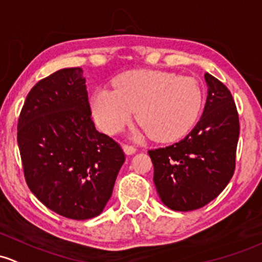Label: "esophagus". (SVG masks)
I'll use <instances>...</instances> for the list:
<instances>
[{
	"label": "esophagus",
	"mask_w": 262,
	"mask_h": 262,
	"mask_svg": "<svg viewBox=\"0 0 262 262\" xmlns=\"http://www.w3.org/2000/svg\"><path fill=\"white\" fill-rule=\"evenodd\" d=\"M123 148H124V152L126 154H134L137 152V148L132 144H124Z\"/></svg>",
	"instance_id": "esophagus-1"
}]
</instances>
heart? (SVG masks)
<instances>
[{
    "label": "heart",
    "mask_w": 262,
    "mask_h": 262,
    "mask_svg": "<svg viewBox=\"0 0 262 262\" xmlns=\"http://www.w3.org/2000/svg\"><path fill=\"white\" fill-rule=\"evenodd\" d=\"M203 103L200 82L191 76L157 70L129 71L115 79L114 90L93 94V114L99 128L115 134L137 110L140 122L137 136L150 134L159 142L183 136L197 120Z\"/></svg>",
    "instance_id": "1"
}]
</instances>
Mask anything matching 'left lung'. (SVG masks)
Returning a JSON list of instances; mask_svg holds the SVG:
<instances>
[{"label":"left lung","mask_w":262,"mask_h":262,"mask_svg":"<svg viewBox=\"0 0 262 262\" xmlns=\"http://www.w3.org/2000/svg\"><path fill=\"white\" fill-rule=\"evenodd\" d=\"M205 110L194 128L168 147L148 150L154 184L162 202L173 211H193L219 196L236 167L240 122L230 90L211 74Z\"/></svg>","instance_id":"1"}]
</instances>
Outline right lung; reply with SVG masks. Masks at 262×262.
<instances>
[{
  "label": "right lung",
  "mask_w": 262,
  "mask_h": 262,
  "mask_svg": "<svg viewBox=\"0 0 262 262\" xmlns=\"http://www.w3.org/2000/svg\"><path fill=\"white\" fill-rule=\"evenodd\" d=\"M17 143L27 186L46 207L73 220L103 212L125 154L95 129L80 68L61 69L30 90Z\"/></svg>",
  "instance_id": "1"
}]
</instances>
